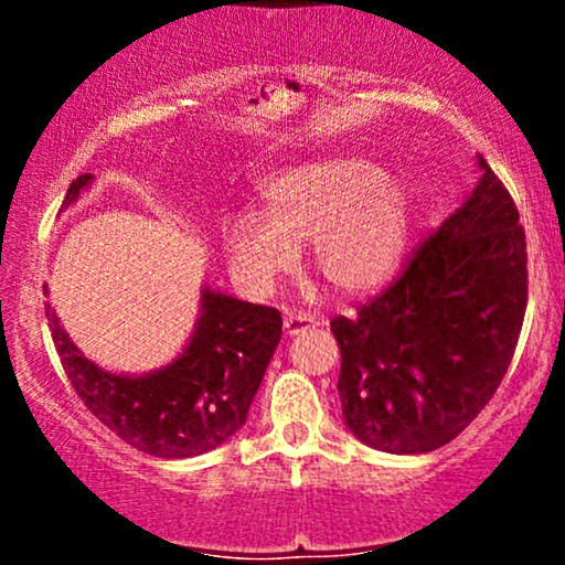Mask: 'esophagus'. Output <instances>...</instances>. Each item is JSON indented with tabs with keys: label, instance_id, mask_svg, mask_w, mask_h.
Wrapping results in <instances>:
<instances>
[{
	"label": "esophagus",
	"instance_id": "34e87169",
	"mask_svg": "<svg viewBox=\"0 0 565 565\" xmlns=\"http://www.w3.org/2000/svg\"><path fill=\"white\" fill-rule=\"evenodd\" d=\"M316 327H319V321L310 319V316H300V313L284 316V334L287 337H297V334L308 332V329H316Z\"/></svg>",
	"mask_w": 565,
	"mask_h": 565
}]
</instances>
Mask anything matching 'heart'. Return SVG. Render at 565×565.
Masks as SVG:
<instances>
[{
    "label": "heart",
    "mask_w": 565,
    "mask_h": 565,
    "mask_svg": "<svg viewBox=\"0 0 565 565\" xmlns=\"http://www.w3.org/2000/svg\"><path fill=\"white\" fill-rule=\"evenodd\" d=\"M414 225L406 185L385 178L374 161L334 157L270 174L257 193V215L225 220L223 252L233 278L263 297L276 278L308 260L337 295H369L395 274Z\"/></svg>",
    "instance_id": "heart-1"
}]
</instances>
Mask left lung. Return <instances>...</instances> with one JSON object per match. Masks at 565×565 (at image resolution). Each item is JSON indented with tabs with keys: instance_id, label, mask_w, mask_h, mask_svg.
<instances>
[{
	"instance_id": "1",
	"label": "left lung",
	"mask_w": 565,
	"mask_h": 565,
	"mask_svg": "<svg viewBox=\"0 0 565 565\" xmlns=\"http://www.w3.org/2000/svg\"><path fill=\"white\" fill-rule=\"evenodd\" d=\"M476 188L404 276L332 321L342 417L361 444L425 454L449 444L489 404L526 313V236L483 157Z\"/></svg>"
}]
</instances>
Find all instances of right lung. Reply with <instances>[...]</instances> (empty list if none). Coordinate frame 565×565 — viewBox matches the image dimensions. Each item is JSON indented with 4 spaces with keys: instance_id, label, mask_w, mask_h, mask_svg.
<instances>
[{
    "instance_id": "right-lung-1",
    "label": "right lung",
    "mask_w": 565,
    "mask_h": 565,
    "mask_svg": "<svg viewBox=\"0 0 565 565\" xmlns=\"http://www.w3.org/2000/svg\"><path fill=\"white\" fill-rule=\"evenodd\" d=\"M93 183V174H79L68 185L61 212ZM47 321L84 406L129 446L161 459L199 457L242 430L281 340L276 308L236 300L206 284L188 342L170 364L151 372H108L82 353L50 302Z\"/></svg>"
}]
</instances>
